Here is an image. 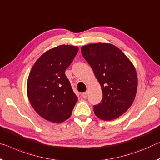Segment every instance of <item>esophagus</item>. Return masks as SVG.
<instances>
[{
    "label": "esophagus",
    "mask_w": 160,
    "mask_h": 160,
    "mask_svg": "<svg viewBox=\"0 0 160 160\" xmlns=\"http://www.w3.org/2000/svg\"><path fill=\"white\" fill-rule=\"evenodd\" d=\"M88 91H86V92L82 93V97L83 98H86L88 97Z\"/></svg>",
    "instance_id": "1"
}]
</instances>
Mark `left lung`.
<instances>
[{
  "label": "left lung",
  "mask_w": 160,
  "mask_h": 160,
  "mask_svg": "<svg viewBox=\"0 0 160 160\" xmlns=\"http://www.w3.org/2000/svg\"><path fill=\"white\" fill-rule=\"evenodd\" d=\"M81 52L102 91L101 102L94 105L95 115L105 121L119 118L135 98L138 76L135 66L120 49L110 43L84 45Z\"/></svg>",
  "instance_id": "left-lung-1"
}]
</instances>
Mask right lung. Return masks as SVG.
<instances>
[{
	"label": "right lung",
	"mask_w": 160,
	"mask_h": 160,
	"mask_svg": "<svg viewBox=\"0 0 160 160\" xmlns=\"http://www.w3.org/2000/svg\"><path fill=\"white\" fill-rule=\"evenodd\" d=\"M78 48L62 45L44 52L35 62L28 78L30 105L40 116L52 122L68 120L78 101L65 74Z\"/></svg>",
	"instance_id": "1"
}]
</instances>
